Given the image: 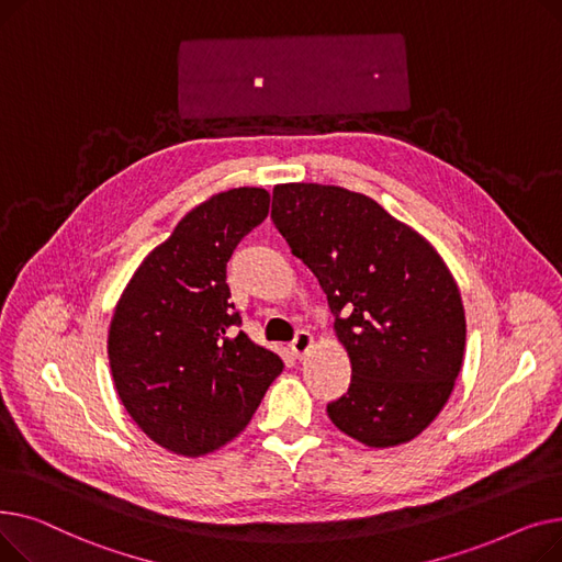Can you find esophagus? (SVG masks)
<instances>
[{
  "label": "esophagus",
  "mask_w": 562,
  "mask_h": 562,
  "mask_svg": "<svg viewBox=\"0 0 562 562\" xmlns=\"http://www.w3.org/2000/svg\"><path fill=\"white\" fill-rule=\"evenodd\" d=\"M312 346H314V337H312V333H307V330H299L296 337H293V341H291L293 356H296L299 360H301L303 356H307Z\"/></svg>",
  "instance_id": "1"
}]
</instances>
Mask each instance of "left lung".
Instances as JSON below:
<instances>
[{
  "label": "left lung",
  "instance_id": "1",
  "mask_svg": "<svg viewBox=\"0 0 562 562\" xmlns=\"http://www.w3.org/2000/svg\"><path fill=\"white\" fill-rule=\"evenodd\" d=\"M271 218L328 296L350 358L330 422L371 449L415 439L462 369L467 321L449 266L419 232L341 187L278 184Z\"/></svg>",
  "mask_w": 562,
  "mask_h": 562
}]
</instances>
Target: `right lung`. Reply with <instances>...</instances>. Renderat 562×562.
I'll return each mask as SVG.
<instances>
[{
	"label": "right lung",
	"mask_w": 562,
	"mask_h": 562,
	"mask_svg": "<svg viewBox=\"0 0 562 562\" xmlns=\"http://www.w3.org/2000/svg\"><path fill=\"white\" fill-rule=\"evenodd\" d=\"M271 195L241 187L212 195L147 255L109 328V364L121 403L159 447L212 453L252 419L284 364L239 330L227 261L269 216Z\"/></svg>",
	"instance_id": "right-lung-1"
}]
</instances>
